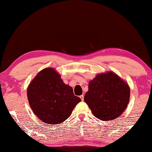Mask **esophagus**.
<instances>
[{
  "label": "esophagus",
  "mask_w": 152,
  "mask_h": 152,
  "mask_svg": "<svg viewBox=\"0 0 152 152\" xmlns=\"http://www.w3.org/2000/svg\"><path fill=\"white\" fill-rule=\"evenodd\" d=\"M80 99H81L82 101L84 100V95H81V96H80Z\"/></svg>",
  "instance_id": "esophagus-1"
}]
</instances>
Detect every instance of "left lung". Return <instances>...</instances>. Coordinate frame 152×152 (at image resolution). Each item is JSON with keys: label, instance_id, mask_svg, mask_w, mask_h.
Masks as SVG:
<instances>
[{"label": "left lung", "instance_id": "obj_1", "mask_svg": "<svg viewBox=\"0 0 152 152\" xmlns=\"http://www.w3.org/2000/svg\"><path fill=\"white\" fill-rule=\"evenodd\" d=\"M130 88L127 83L112 72L97 74L88 84L84 101L92 114L101 120L116 119L129 103Z\"/></svg>", "mask_w": 152, "mask_h": 152}]
</instances>
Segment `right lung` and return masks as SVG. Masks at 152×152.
I'll return each mask as SVG.
<instances>
[{"mask_svg": "<svg viewBox=\"0 0 152 152\" xmlns=\"http://www.w3.org/2000/svg\"><path fill=\"white\" fill-rule=\"evenodd\" d=\"M29 104L36 116L46 124H61L70 116L80 102L73 88L66 85L60 74L48 67L37 74L27 88Z\"/></svg>", "mask_w": 152, "mask_h": 152, "instance_id": "1", "label": "right lung"}]
</instances>
